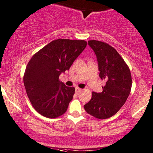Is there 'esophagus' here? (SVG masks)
Here are the masks:
<instances>
[{
	"label": "esophagus",
	"mask_w": 153,
	"mask_h": 153,
	"mask_svg": "<svg viewBox=\"0 0 153 153\" xmlns=\"http://www.w3.org/2000/svg\"><path fill=\"white\" fill-rule=\"evenodd\" d=\"M81 91H82V89H81V88H76V90H75V92H76V94H79Z\"/></svg>",
	"instance_id": "1"
}]
</instances>
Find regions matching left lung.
<instances>
[{
    "label": "left lung",
    "mask_w": 153,
    "mask_h": 153,
    "mask_svg": "<svg viewBox=\"0 0 153 153\" xmlns=\"http://www.w3.org/2000/svg\"><path fill=\"white\" fill-rule=\"evenodd\" d=\"M88 45L96 54L99 76L105 81L103 91L92 92V99L84 105L85 111L95 118H110L120 110L132 87L130 68L117 51L103 41L91 40Z\"/></svg>",
    "instance_id": "1"
}]
</instances>
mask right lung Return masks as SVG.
I'll list each match as a JSON object with an SVG mask.
<instances>
[{
    "label": "right lung",
    "mask_w": 153,
    "mask_h": 153,
    "mask_svg": "<svg viewBox=\"0 0 153 153\" xmlns=\"http://www.w3.org/2000/svg\"><path fill=\"white\" fill-rule=\"evenodd\" d=\"M87 45L84 40L59 39L33 55L23 76L26 93L40 114L55 119L67 111L75 88L59 80Z\"/></svg>",
    "instance_id": "obj_1"
}]
</instances>
